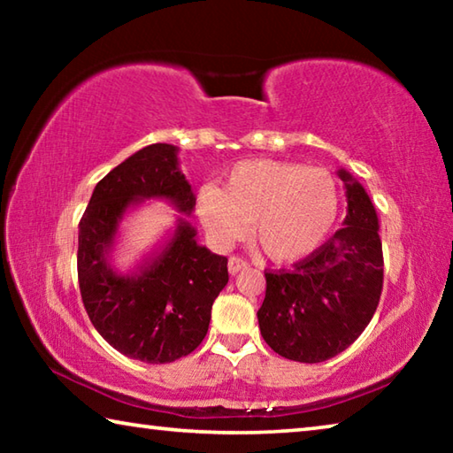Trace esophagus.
Segmentation results:
<instances>
[{"label":"esophagus","instance_id":"34e87169","mask_svg":"<svg viewBox=\"0 0 453 453\" xmlns=\"http://www.w3.org/2000/svg\"><path fill=\"white\" fill-rule=\"evenodd\" d=\"M248 265H250V264H248V259L237 257V256H232V257H229V262H227L229 273H237V272H242V270H245V267H248Z\"/></svg>","mask_w":453,"mask_h":453}]
</instances>
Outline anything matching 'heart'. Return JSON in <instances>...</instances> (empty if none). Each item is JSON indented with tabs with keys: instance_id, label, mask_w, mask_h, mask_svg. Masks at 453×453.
<instances>
[{
	"instance_id": "b5f03b06",
	"label": "heart",
	"mask_w": 453,
	"mask_h": 453,
	"mask_svg": "<svg viewBox=\"0 0 453 453\" xmlns=\"http://www.w3.org/2000/svg\"><path fill=\"white\" fill-rule=\"evenodd\" d=\"M197 216L218 248L251 235L273 262H296L326 240L337 216V188L318 167L250 159L227 173L226 186L205 183Z\"/></svg>"
}]
</instances>
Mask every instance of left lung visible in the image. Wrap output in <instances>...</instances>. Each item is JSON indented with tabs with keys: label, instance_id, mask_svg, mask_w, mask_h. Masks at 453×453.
Here are the masks:
<instances>
[{
	"label": "left lung",
	"instance_id": "left-lung-1",
	"mask_svg": "<svg viewBox=\"0 0 453 453\" xmlns=\"http://www.w3.org/2000/svg\"><path fill=\"white\" fill-rule=\"evenodd\" d=\"M348 216L343 227L294 264L265 272L259 332L275 354L319 364L342 354L370 324L383 286L378 213L364 186L346 170Z\"/></svg>",
	"mask_w": 453,
	"mask_h": 453
}]
</instances>
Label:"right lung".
<instances>
[{"mask_svg":"<svg viewBox=\"0 0 453 453\" xmlns=\"http://www.w3.org/2000/svg\"><path fill=\"white\" fill-rule=\"evenodd\" d=\"M150 197L167 199L183 213L196 208L175 145L151 143L97 183L80 221L78 280L83 308L111 348L145 364H170L208 334L211 305L229 280L227 257L199 245L196 229L180 218L172 240L140 272H113L107 256L119 221Z\"/></svg>","mask_w":453,"mask_h":453,"instance_id":"right-lung-1","label":"right lung"}]
</instances>
